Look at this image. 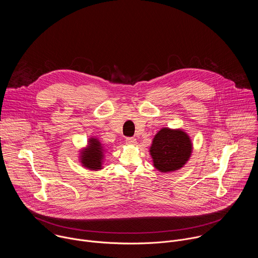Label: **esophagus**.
Wrapping results in <instances>:
<instances>
[{
  "mask_svg": "<svg viewBox=\"0 0 258 258\" xmlns=\"http://www.w3.org/2000/svg\"><path fill=\"white\" fill-rule=\"evenodd\" d=\"M126 144L128 145H136L137 144V139L135 138H126Z\"/></svg>",
  "mask_w": 258,
  "mask_h": 258,
  "instance_id": "34e87169",
  "label": "esophagus"
}]
</instances>
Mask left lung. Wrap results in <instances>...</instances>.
Returning <instances> with one entry per match:
<instances>
[{
	"mask_svg": "<svg viewBox=\"0 0 258 258\" xmlns=\"http://www.w3.org/2000/svg\"><path fill=\"white\" fill-rule=\"evenodd\" d=\"M193 144L189 135L180 128H161L155 136L150 147L153 165L161 172L180 169L192 154Z\"/></svg>",
	"mask_w": 258,
	"mask_h": 258,
	"instance_id": "obj_1",
	"label": "left lung"
}]
</instances>
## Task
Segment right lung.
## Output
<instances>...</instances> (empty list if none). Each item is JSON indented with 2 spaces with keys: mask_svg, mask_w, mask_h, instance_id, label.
Returning a JSON list of instances; mask_svg holds the SVG:
<instances>
[{
  "mask_svg": "<svg viewBox=\"0 0 258 258\" xmlns=\"http://www.w3.org/2000/svg\"><path fill=\"white\" fill-rule=\"evenodd\" d=\"M105 147L98 138L92 137L88 141L87 147L81 150L80 161L82 165L90 170H100L103 168Z\"/></svg>",
  "mask_w": 258,
  "mask_h": 258,
  "instance_id": "add662e5",
  "label": "right lung"
}]
</instances>
